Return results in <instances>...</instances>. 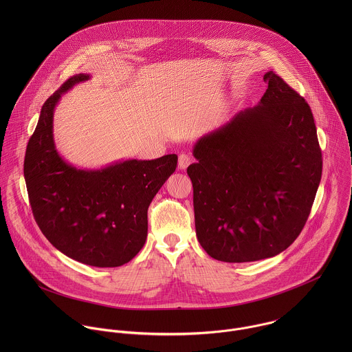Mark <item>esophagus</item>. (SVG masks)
I'll use <instances>...</instances> for the list:
<instances>
[{
  "label": "esophagus",
  "instance_id": "obj_1",
  "mask_svg": "<svg viewBox=\"0 0 352 352\" xmlns=\"http://www.w3.org/2000/svg\"><path fill=\"white\" fill-rule=\"evenodd\" d=\"M190 164H191V157L188 154L183 153L179 155V168L180 169H187Z\"/></svg>",
  "mask_w": 352,
  "mask_h": 352
}]
</instances>
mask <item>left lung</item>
I'll return each mask as SVG.
<instances>
[{
	"label": "left lung",
	"mask_w": 352,
	"mask_h": 352,
	"mask_svg": "<svg viewBox=\"0 0 352 352\" xmlns=\"http://www.w3.org/2000/svg\"><path fill=\"white\" fill-rule=\"evenodd\" d=\"M257 105L203 135L194 187L201 248L226 263L279 254L300 236L321 180L322 157L307 102L278 74Z\"/></svg>",
	"instance_id": "left-lung-1"
}]
</instances>
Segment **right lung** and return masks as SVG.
Segmentation results:
<instances>
[{
	"mask_svg": "<svg viewBox=\"0 0 352 352\" xmlns=\"http://www.w3.org/2000/svg\"><path fill=\"white\" fill-rule=\"evenodd\" d=\"M89 78L70 77L43 104L27 145L24 179L34 218L58 251L88 265L119 267L145 245L149 204L175 172L177 155L118 161L101 169L66 162L54 144V109L63 94Z\"/></svg>",
	"mask_w": 352,
	"mask_h": 352,
	"instance_id": "obj_1",
	"label": "right lung"
}]
</instances>
